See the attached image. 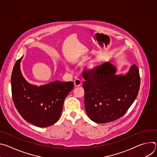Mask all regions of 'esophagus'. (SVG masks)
<instances>
[{
	"label": "esophagus",
	"mask_w": 157,
	"mask_h": 157,
	"mask_svg": "<svg viewBox=\"0 0 157 157\" xmlns=\"http://www.w3.org/2000/svg\"><path fill=\"white\" fill-rule=\"evenodd\" d=\"M81 84H82V81L79 79H76L74 81V84L75 87L79 86L81 85Z\"/></svg>",
	"instance_id": "obj_1"
}]
</instances>
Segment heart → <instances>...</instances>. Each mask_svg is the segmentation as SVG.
<instances>
[{"instance_id":"heart-1","label":"heart","mask_w":157,"mask_h":157,"mask_svg":"<svg viewBox=\"0 0 157 157\" xmlns=\"http://www.w3.org/2000/svg\"><path fill=\"white\" fill-rule=\"evenodd\" d=\"M66 68H68V67H66Z\"/></svg>"}]
</instances>
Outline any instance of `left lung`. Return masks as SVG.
<instances>
[{"mask_svg":"<svg viewBox=\"0 0 157 157\" xmlns=\"http://www.w3.org/2000/svg\"><path fill=\"white\" fill-rule=\"evenodd\" d=\"M117 70L114 64L106 61L82 73L86 111L96 123L119 119L137 96L140 79L137 66H131L125 75H116Z\"/></svg>","mask_w":157,"mask_h":157,"instance_id":"obj_1","label":"left lung"}]
</instances>
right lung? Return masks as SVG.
<instances>
[{
  "label": "right lung",
  "instance_id": "1",
  "mask_svg": "<svg viewBox=\"0 0 157 157\" xmlns=\"http://www.w3.org/2000/svg\"><path fill=\"white\" fill-rule=\"evenodd\" d=\"M18 59L11 76L12 99L18 113L26 121L39 127L54 124L60 117L65 98L74 87L73 81H55L40 86L26 81Z\"/></svg>",
  "mask_w": 157,
  "mask_h": 157
}]
</instances>
